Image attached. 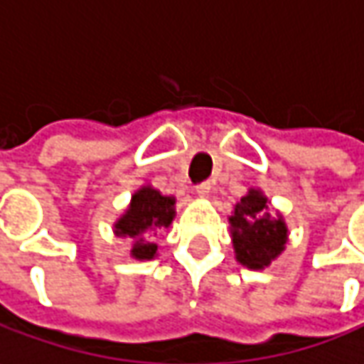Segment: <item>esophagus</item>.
<instances>
[{
	"label": "esophagus",
	"instance_id": "34e87169",
	"mask_svg": "<svg viewBox=\"0 0 364 364\" xmlns=\"http://www.w3.org/2000/svg\"><path fill=\"white\" fill-rule=\"evenodd\" d=\"M196 189H198V193L201 196V198H205V196H210V191H212V183L210 181L199 183Z\"/></svg>",
	"mask_w": 364,
	"mask_h": 364
}]
</instances>
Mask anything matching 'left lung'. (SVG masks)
<instances>
[{
	"label": "left lung",
	"mask_w": 364,
	"mask_h": 364,
	"mask_svg": "<svg viewBox=\"0 0 364 364\" xmlns=\"http://www.w3.org/2000/svg\"><path fill=\"white\" fill-rule=\"evenodd\" d=\"M232 242L236 259L248 269H264L283 252L287 242V226L281 215H273L267 198L250 189L230 215Z\"/></svg>",
	"instance_id": "1"
}]
</instances>
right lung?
<instances>
[{"mask_svg": "<svg viewBox=\"0 0 364 364\" xmlns=\"http://www.w3.org/2000/svg\"><path fill=\"white\" fill-rule=\"evenodd\" d=\"M175 218V199L161 196L152 187H142L132 196V203L126 213L116 222V234L134 238L132 257L140 261H151L156 255V245L149 242L156 236V230L168 228Z\"/></svg>", "mask_w": 364, "mask_h": 364, "instance_id": "add662e5", "label": "right lung"}]
</instances>
